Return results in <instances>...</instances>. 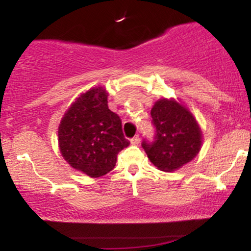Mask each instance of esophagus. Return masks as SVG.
<instances>
[{
	"instance_id": "obj_1",
	"label": "esophagus",
	"mask_w": 251,
	"mask_h": 251,
	"mask_svg": "<svg viewBox=\"0 0 251 251\" xmlns=\"http://www.w3.org/2000/svg\"><path fill=\"white\" fill-rule=\"evenodd\" d=\"M140 143V138H139V134H135L133 138L131 139V144H133V145H138V144Z\"/></svg>"
}]
</instances>
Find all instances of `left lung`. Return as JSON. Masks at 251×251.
Here are the masks:
<instances>
[{
	"instance_id": "left-lung-1",
	"label": "left lung",
	"mask_w": 251,
	"mask_h": 251,
	"mask_svg": "<svg viewBox=\"0 0 251 251\" xmlns=\"http://www.w3.org/2000/svg\"><path fill=\"white\" fill-rule=\"evenodd\" d=\"M153 139L142 143L149 159L162 171L171 172L200 152L201 128L192 114L175 100H158L151 109Z\"/></svg>"
}]
</instances>
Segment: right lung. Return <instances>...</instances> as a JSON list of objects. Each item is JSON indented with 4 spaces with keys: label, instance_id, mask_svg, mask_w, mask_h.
<instances>
[{
    "label": "right lung",
    "instance_id": "right-lung-1",
    "mask_svg": "<svg viewBox=\"0 0 251 251\" xmlns=\"http://www.w3.org/2000/svg\"><path fill=\"white\" fill-rule=\"evenodd\" d=\"M62 157L89 177H101L114 169L117 154L127 148L122 119L107 105L101 87L86 92L66 112L59 126Z\"/></svg>",
    "mask_w": 251,
    "mask_h": 251
}]
</instances>
